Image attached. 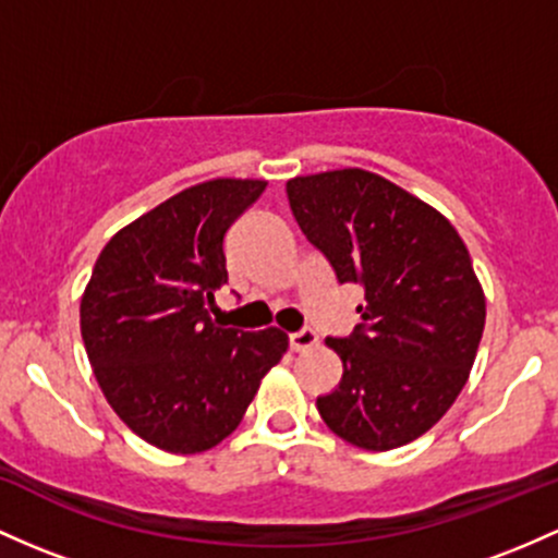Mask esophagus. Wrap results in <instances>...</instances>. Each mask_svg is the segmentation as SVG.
I'll return each instance as SVG.
<instances>
[{"label": "esophagus", "mask_w": 558, "mask_h": 558, "mask_svg": "<svg viewBox=\"0 0 558 558\" xmlns=\"http://www.w3.org/2000/svg\"><path fill=\"white\" fill-rule=\"evenodd\" d=\"M317 341L320 339H317V333L312 328H302V330H296V333L289 336V344L293 352H304V349L317 347Z\"/></svg>", "instance_id": "obj_1"}]
</instances>
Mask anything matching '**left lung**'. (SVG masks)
<instances>
[{
	"label": "left lung",
	"instance_id": "left-lung-1",
	"mask_svg": "<svg viewBox=\"0 0 558 558\" xmlns=\"http://www.w3.org/2000/svg\"><path fill=\"white\" fill-rule=\"evenodd\" d=\"M307 241L365 304L344 339H326L344 373L317 410L363 450L413 442L448 413L480 349L485 291L466 243L437 209L365 169L286 182Z\"/></svg>",
	"mask_w": 558,
	"mask_h": 558
}]
</instances>
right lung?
Instances as JSON below:
<instances>
[{
    "label": "right lung",
    "instance_id": "1",
    "mask_svg": "<svg viewBox=\"0 0 558 558\" xmlns=\"http://www.w3.org/2000/svg\"><path fill=\"white\" fill-rule=\"evenodd\" d=\"M265 180H209L121 228L82 296V339L108 405L137 437L177 456L211 450L241 424L289 336L219 328L225 235Z\"/></svg>",
    "mask_w": 558,
    "mask_h": 558
}]
</instances>
